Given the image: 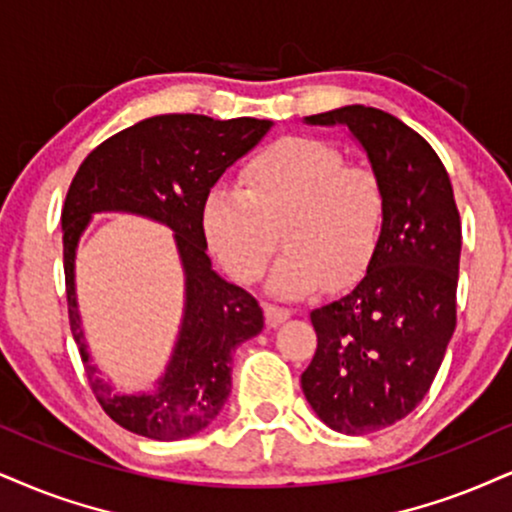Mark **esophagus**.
Segmentation results:
<instances>
[{
	"label": "esophagus",
	"mask_w": 512,
	"mask_h": 512,
	"mask_svg": "<svg viewBox=\"0 0 512 512\" xmlns=\"http://www.w3.org/2000/svg\"><path fill=\"white\" fill-rule=\"evenodd\" d=\"M292 315L289 308H282V306H275V304H266V318H268V325H280L285 323V320Z\"/></svg>",
	"instance_id": "obj_1"
}]
</instances>
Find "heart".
<instances>
[{"label":"heart","mask_w":512,"mask_h":512,"mask_svg":"<svg viewBox=\"0 0 512 512\" xmlns=\"http://www.w3.org/2000/svg\"><path fill=\"white\" fill-rule=\"evenodd\" d=\"M387 194L380 175L346 163L332 144L282 137L242 168V189L213 187L201 206V230L227 273L256 282L277 246L268 289L285 299L306 296L330 277L361 275L380 242Z\"/></svg>","instance_id":"obj_1"}]
</instances>
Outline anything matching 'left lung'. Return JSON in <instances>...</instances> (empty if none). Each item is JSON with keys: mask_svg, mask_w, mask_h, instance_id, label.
I'll use <instances>...</instances> for the list:
<instances>
[{"mask_svg": "<svg viewBox=\"0 0 512 512\" xmlns=\"http://www.w3.org/2000/svg\"><path fill=\"white\" fill-rule=\"evenodd\" d=\"M308 125H346L387 194L363 280L315 308L318 349L301 389L334 432L368 434L406 418L430 391L456 330L460 216L427 140L372 106H342Z\"/></svg>", "mask_w": 512, "mask_h": 512, "instance_id": "1", "label": "left lung"}]
</instances>
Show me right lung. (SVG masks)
Listing matches in <instances>:
<instances>
[{
    "label": "right lung",
    "mask_w": 512,
    "mask_h": 512,
    "mask_svg": "<svg viewBox=\"0 0 512 512\" xmlns=\"http://www.w3.org/2000/svg\"><path fill=\"white\" fill-rule=\"evenodd\" d=\"M270 121H213L168 113L135 123L99 144L80 163L61 211L68 320L99 406L128 432L178 441L204 430L232 389V353L263 330V308L211 268L201 206L220 175L251 151ZM123 210L176 232L186 270V311L167 372L154 390L121 395L98 377L86 351L74 296V251L94 212Z\"/></svg>",
    "instance_id": "obj_1"
}]
</instances>
